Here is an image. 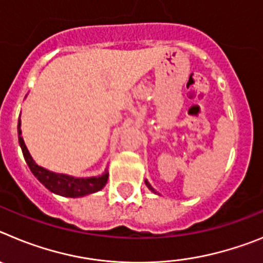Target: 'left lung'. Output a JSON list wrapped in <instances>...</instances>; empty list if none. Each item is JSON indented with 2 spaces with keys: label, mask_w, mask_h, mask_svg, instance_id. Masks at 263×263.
<instances>
[{
  "label": "left lung",
  "mask_w": 263,
  "mask_h": 263,
  "mask_svg": "<svg viewBox=\"0 0 263 263\" xmlns=\"http://www.w3.org/2000/svg\"><path fill=\"white\" fill-rule=\"evenodd\" d=\"M145 184H146V185H147V188H148V190H150V191H152V192H154V194H155V191H154V188H153V187H152V185H150V183H148V182H147V180H145Z\"/></svg>",
  "instance_id": "1"
}]
</instances>
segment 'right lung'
I'll return each instance as SVG.
<instances>
[{"instance_id":"obj_1","label":"right lung","mask_w":263,"mask_h":263,"mask_svg":"<svg viewBox=\"0 0 263 263\" xmlns=\"http://www.w3.org/2000/svg\"><path fill=\"white\" fill-rule=\"evenodd\" d=\"M18 141H20L23 157H25L29 168L31 170V173L52 194L60 195V196L64 197H73V199L75 197H83L103 190L105 187L106 182H108V170H105L101 175L89 176V178H75V176L67 175V174L52 173L50 170L36 164L35 160L32 159V157L30 155L29 150L25 145V141L22 138L21 118L18 120Z\"/></svg>"}]
</instances>
